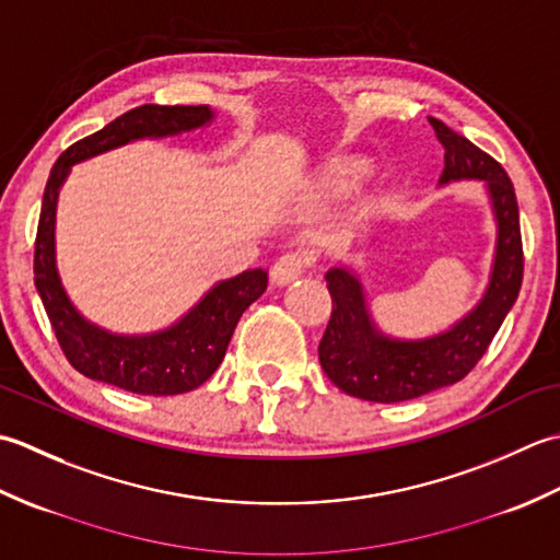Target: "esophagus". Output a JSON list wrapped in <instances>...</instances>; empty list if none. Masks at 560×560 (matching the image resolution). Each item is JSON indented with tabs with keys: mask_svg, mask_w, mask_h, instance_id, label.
Listing matches in <instances>:
<instances>
[{
	"mask_svg": "<svg viewBox=\"0 0 560 560\" xmlns=\"http://www.w3.org/2000/svg\"><path fill=\"white\" fill-rule=\"evenodd\" d=\"M311 261H313V257L307 255L305 249H295V253L281 255L271 267V281L277 283V287H287V283L299 279L301 273L311 267Z\"/></svg>",
	"mask_w": 560,
	"mask_h": 560,
	"instance_id": "obj_1",
	"label": "esophagus"
}]
</instances>
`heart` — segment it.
<instances>
[{"label":"heart","instance_id":"1","mask_svg":"<svg viewBox=\"0 0 560 560\" xmlns=\"http://www.w3.org/2000/svg\"><path fill=\"white\" fill-rule=\"evenodd\" d=\"M363 180V173L359 168H353V165H339L329 173L327 177V187L335 189V192H349V189L359 187Z\"/></svg>","mask_w":560,"mask_h":560}]
</instances>
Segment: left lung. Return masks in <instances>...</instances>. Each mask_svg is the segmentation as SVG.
Segmentation results:
<instances>
[{
  "label": "left lung",
  "instance_id": "left-lung-1",
  "mask_svg": "<svg viewBox=\"0 0 560 560\" xmlns=\"http://www.w3.org/2000/svg\"><path fill=\"white\" fill-rule=\"evenodd\" d=\"M445 147V168L438 185L481 180L495 219L493 265L479 303L445 331L421 339H399L380 331L368 307L361 273L331 267L325 273L331 317L319 341V365L341 392L380 404L409 401L459 383L489 349L522 287V237L515 187L503 165L469 139L433 120Z\"/></svg>",
  "mask_w": 560,
  "mask_h": 560
}]
</instances>
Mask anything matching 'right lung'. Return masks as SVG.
Returning a JSON list of instances; mask_svg holds the SVG:
<instances>
[{
    "instance_id": "add662e5",
    "label": "right lung",
    "mask_w": 560,
    "mask_h": 560,
    "mask_svg": "<svg viewBox=\"0 0 560 560\" xmlns=\"http://www.w3.org/2000/svg\"><path fill=\"white\" fill-rule=\"evenodd\" d=\"M209 105H141L115 117L101 132L71 144L47 177L35 235V289L50 317L67 361L81 375L135 395L168 397L192 392L221 365L237 319L267 291V271L247 269L219 281L171 327L149 335H117L83 317L67 295L55 259V217L59 189L71 165L141 139L195 132L213 120Z\"/></svg>"
}]
</instances>
